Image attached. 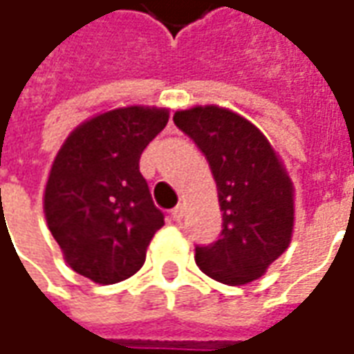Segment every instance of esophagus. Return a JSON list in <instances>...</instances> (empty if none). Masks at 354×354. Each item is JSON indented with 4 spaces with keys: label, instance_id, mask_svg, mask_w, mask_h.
Instances as JSON below:
<instances>
[{
    "label": "esophagus",
    "instance_id": "34e87169",
    "mask_svg": "<svg viewBox=\"0 0 354 354\" xmlns=\"http://www.w3.org/2000/svg\"><path fill=\"white\" fill-rule=\"evenodd\" d=\"M170 215H172V219H174L176 223H180V221L184 219V215H186V207H184L182 203H178L176 207L172 209V214H170Z\"/></svg>",
    "mask_w": 354,
    "mask_h": 354
}]
</instances>
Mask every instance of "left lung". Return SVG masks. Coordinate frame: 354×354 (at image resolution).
<instances>
[{"mask_svg": "<svg viewBox=\"0 0 354 354\" xmlns=\"http://www.w3.org/2000/svg\"><path fill=\"white\" fill-rule=\"evenodd\" d=\"M174 123L209 162L223 212L219 239L196 247L198 266L231 286L261 278L294 227V189L274 149L245 117L217 105L176 111Z\"/></svg>", "mask_w": 354, "mask_h": 354, "instance_id": "left-lung-1", "label": "left lung"}]
</instances>
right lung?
I'll return each instance as SVG.
<instances>
[{
  "instance_id": "1",
  "label": "right lung",
  "mask_w": 354,
  "mask_h": 354,
  "mask_svg": "<svg viewBox=\"0 0 354 354\" xmlns=\"http://www.w3.org/2000/svg\"><path fill=\"white\" fill-rule=\"evenodd\" d=\"M166 123V109H113L74 129L56 154L44 215L78 274L115 284L145 264L165 215L154 205L139 160Z\"/></svg>"
}]
</instances>
